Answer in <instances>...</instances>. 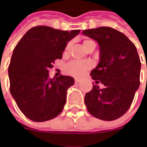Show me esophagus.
Masks as SVG:
<instances>
[{
    "mask_svg": "<svg viewBox=\"0 0 147 147\" xmlns=\"http://www.w3.org/2000/svg\"><path fill=\"white\" fill-rule=\"evenodd\" d=\"M81 82V79L80 78H75V82L76 83H78V82Z\"/></svg>",
    "mask_w": 147,
    "mask_h": 147,
    "instance_id": "esophagus-1",
    "label": "esophagus"
}]
</instances>
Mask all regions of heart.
<instances>
[{"instance_id": "obj_1", "label": "heart", "mask_w": 147, "mask_h": 147, "mask_svg": "<svg viewBox=\"0 0 147 147\" xmlns=\"http://www.w3.org/2000/svg\"><path fill=\"white\" fill-rule=\"evenodd\" d=\"M92 42H94L91 41V40H85V41L83 42V46H84V47L86 48L89 44H91V43ZM70 46V42H69L66 45V47H65V51H66L69 49ZM90 66H91V65H90V63L88 62V61L74 60V61L70 62L69 65H67L66 70H67V72H68L69 74H71V75L78 77L81 76L82 74H83L90 68Z\"/></svg>"}]
</instances>
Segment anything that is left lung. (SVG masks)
Instances as JSON below:
<instances>
[{
    "label": "left lung",
    "instance_id": "obj_1",
    "mask_svg": "<svg viewBox=\"0 0 147 147\" xmlns=\"http://www.w3.org/2000/svg\"><path fill=\"white\" fill-rule=\"evenodd\" d=\"M82 34L98 42L100 60L91 76L105 85L103 89L93 85L86 93L87 109L100 119H117L129 109L140 86L141 61L137 48L123 33L110 27L83 30Z\"/></svg>",
    "mask_w": 147,
    "mask_h": 147
}]
</instances>
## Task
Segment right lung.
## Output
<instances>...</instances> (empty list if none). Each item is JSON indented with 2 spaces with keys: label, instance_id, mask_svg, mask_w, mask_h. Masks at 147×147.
<instances>
[{
  "label": "right lung",
  "instance_id": "add662e5",
  "mask_svg": "<svg viewBox=\"0 0 147 147\" xmlns=\"http://www.w3.org/2000/svg\"><path fill=\"white\" fill-rule=\"evenodd\" d=\"M80 32L55 29L48 26L32 28L15 47L8 74L10 93L20 110L34 122L59 115L66 102L67 90L74 78H49V69L61 59L67 43Z\"/></svg>",
  "mask_w": 147,
  "mask_h": 147
}]
</instances>
